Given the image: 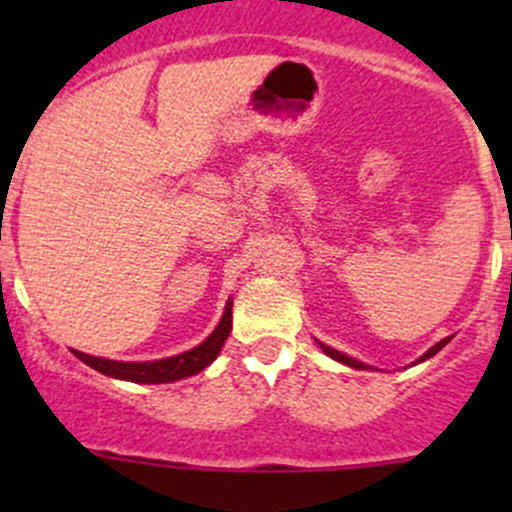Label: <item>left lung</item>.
I'll use <instances>...</instances> for the list:
<instances>
[{
    "instance_id": "1",
    "label": "left lung",
    "mask_w": 512,
    "mask_h": 512,
    "mask_svg": "<svg viewBox=\"0 0 512 512\" xmlns=\"http://www.w3.org/2000/svg\"><path fill=\"white\" fill-rule=\"evenodd\" d=\"M448 342H451V337L441 339V342H438V344H436V347H431V349H428V352H426V354H423V356H421V359H418V361H426V359H431V356H433V354H436V352H441V349H443V347H446V344H448ZM322 349H324V354H329V356H332V359L342 361V364H347V366H354V369H369V366H364V364H361V361H356V359H352V356H347V354L337 352V349H332V347H324V344H322Z\"/></svg>"
}]
</instances>
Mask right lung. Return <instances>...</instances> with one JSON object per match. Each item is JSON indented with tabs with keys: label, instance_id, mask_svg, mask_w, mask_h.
<instances>
[{
	"label": "right lung",
	"instance_id": "add662e5",
	"mask_svg": "<svg viewBox=\"0 0 512 512\" xmlns=\"http://www.w3.org/2000/svg\"><path fill=\"white\" fill-rule=\"evenodd\" d=\"M232 329V302H227L223 319L215 327V332L205 339L200 347L190 349V352L170 356V359H158V361H111L101 359V356H89L84 352H76L84 364H89L91 369L101 371V374L113 376V379H126L136 381V384H168V381L185 379V376H193L198 371H203L205 366H210L215 361V356L223 349L227 334Z\"/></svg>",
	"mask_w": 512,
	"mask_h": 512
}]
</instances>
